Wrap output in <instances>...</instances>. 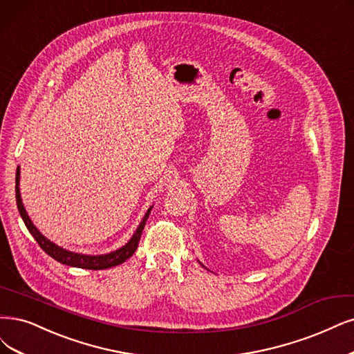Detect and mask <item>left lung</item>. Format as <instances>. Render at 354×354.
I'll return each instance as SVG.
<instances>
[{"label": "left lung", "instance_id": "1", "mask_svg": "<svg viewBox=\"0 0 354 354\" xmlns=\"http://www.w3.org/2000/svg\"><path fill=\"white\" fill-rule=\"evenodd\" d=\"M200 264H201V263H200ZM201 266H203V264H201ZM203 267H204V266H203ZM204 268H205V267H204ZM205 270H208V268H205Z\"/></svg>", "mask_w": 354, "mask_h": 354}]
</instances>
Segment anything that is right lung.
Returning a JSON list of instances; mask_svg holds the SVG:
<instances>
[{
    "label": "right lung",
    "mask_w": 354,
    "mask_h": 354,
    "mask_svg": "<svg viewBox=\"0 0 354 354\" xmlns=\"http://www.w3.org/2000/svg\"><path fill=\"white\" fill-rule=\"evenodd\" d=\"M16 203H17V208H19V213L24 221L26 227L30 232L32 236L35 238V241L39 243V246L42 248V250L49 255L54 258L55 261L65 266H70V267H77V268H86V270H106V268H112L120 266L128 258L133 257V254L136 252L140 238H141V233L144 226H146V221L150 216V212L153 205L149 208L144 214V217L141 218L138 227L136 229L134 234L131 236V239L121 248H118V250L108 252V254H102V255H87V254H78V252H73L68 250H64L62 246H58L57 243L50 242L46 236L39 232V229L33 225V221L30 220L28 212H26V208L23 205L21 201V195H20V167H17V174H16Z\"/></svg>",
    "instance_id": "1"
}]
</instances>
